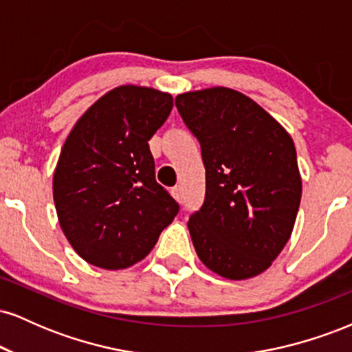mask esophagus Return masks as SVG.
<instances>
[{"label":"esophagus","mask_w":352,"mask_h":352,"mask_svg":"<svg viewBox=\"0 0 352 352\" xmlns=\"http://www.w3.org/2000/svg\"><path fill=\"white\" fill-rule=\"evenodd\" d=\"M172 195H173V199L182 204V201H184V188H182L180 185H177V187L172 188Z\"/></svg>","instance_id":"34e87169"}]
</instances>
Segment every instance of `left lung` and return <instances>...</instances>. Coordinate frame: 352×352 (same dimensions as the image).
<instances>
[{"mask_svg": "<svg viewBox=\"0 0 352 352\" xmlns=\"http://www.w3.org/2000/svg\"><path fill=\"white\" fill-rule=\"evenodd\" d=\"M199 140L205 200L188 232L205 266L228 280L263 273L292 236L301 201L288 132L241 92L212 87L177 96Z\"/></svg>", "mask_w": 352, "mask_h": 352, "instance_id": "obj_1", "label": "left lung"}]
</instances>
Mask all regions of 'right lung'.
Instances as JSON below:
<instances>
[{"instance_id":"1","label":"right lung","mask_w":352,"mask_h":352,"mask_svg":"<svg viewBox=\"0 0 352 352\" xmlns=\"http://www.w3.org/2000/svg\"><path fill=\"white\" fill-rule=\"evenodd\" d=\"M173 107L170 94L120 86L76 122L52 180L60 228L76 253L104 270L144 260L179 213L155 180L148 140Z\"/></svg>"}]
</instances>
